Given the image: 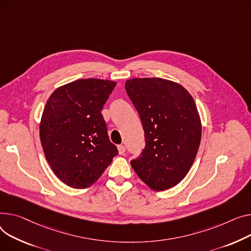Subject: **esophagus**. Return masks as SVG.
I'll return each instance as SVG.
<instances>
[{
	"instance_id": "esophagus-1",
	"label": "esophagus",
	"mask_w": 251,
	"mask_h": 251,
	"mask_svg": "<svg viewBox=\"0 0 251 251\" xmlns=\"http://www.w3.org/2000/svg\"><path fill=\"white\" fill-rule=\"evenodd\" d=\"M118 151H119V154L123 155L125 153V151H126L125 146L124 145H118Z\"/></svg>"
}]
</instances>
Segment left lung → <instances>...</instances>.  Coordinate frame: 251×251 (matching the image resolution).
<instances>
[{
  "instance_id": "left-lung-1",
  "label": "left lung",
  "mask_w": 251,
  "mask_h": 251,
  "mask_svg": "<svg viewBox=\"0 0 251 251\" xmlns=\"http://www.w3.org/2000/svg\"><path fill=\"white\" fill-rule=\"evenodd\" d=\"M125 89L142 122L145 147L130 161L154 191H164L187 176L201 142V119L193 97L176 82L159 77L131 78Z\"/></svg>"
}]
</instances>
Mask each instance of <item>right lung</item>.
Returning <instances> with one entry per match:
<instances>
[{
  "label": "right lung",
  "mask_w": 251,
  "mask_h": 251,
  "mask_svg": "<svg viewBox=\"0 0 251 251\" xmlns=\"http://www.w3.org/2000/svg\"><path fill=\"white\" fill-rule=\"evenodd\" d=\"M116 82L77 79L56 89L47 100L40 140L54 175L74 189H86L118 154L101 111Z\"/></svg>",
  "instance_id": "add662e5"
}]
</instances>
